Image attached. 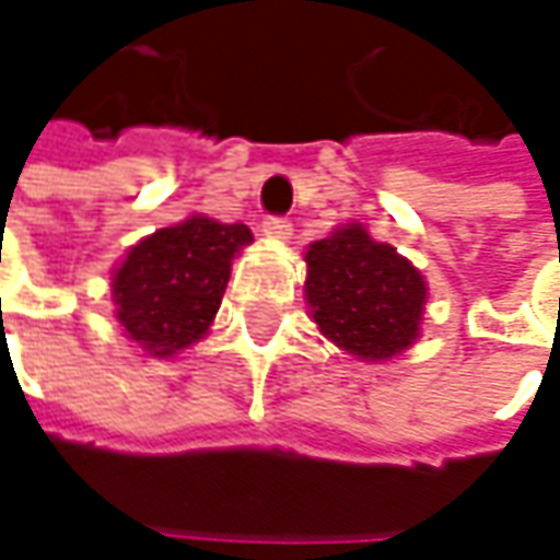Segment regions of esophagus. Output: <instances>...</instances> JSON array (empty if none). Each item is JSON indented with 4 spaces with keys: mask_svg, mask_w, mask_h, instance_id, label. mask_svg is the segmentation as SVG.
<instances>
[{
    "mask_svg": "<svg viewBox=\"0 0 560 560\" xmlns=\"http://www.w3.org/2000/svg\"><path fill=\"white\" fill-rule=\"evenodd\" d=\"M261 233L270 236V240H280V243H287L292 236V224L287 218H265V224H261Z\"/></svg>",
    "mask_w": 560,
    "mask_h": 560,
    "instance_id": "1",
    "label": "esophagus"
}]
</instances>
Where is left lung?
Segmentation results:
<instances>
[{
    "instance_id": "8db88e82",
    "label": "left lung",
    "mask_w": 560,
    "mask_h": 560,
    "mask_svg": "<svg viewBox=\"0 0 560 560\" xmlns=\"http://www.w3.org/2000/svg\"><path fill=\"white\" fill-rule=\"evenodd\" d=\"M305 302L324 339L358 361H393L418 342L430 287L364 224H339L305 252Z\"/></svg>"
}]
</instances>
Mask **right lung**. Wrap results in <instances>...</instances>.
I'll list each match as a JSON object with an SVG mask.
<instances>
[{"label":"right lung","instance_id":"1","mask_svg":"<svg viewBox=\"0 0 560 560\" xmlns=\"http://www.w3.org/2000/svg\"><path fill=\"white\" fill-rule=\"evenodd\" d=\"M248 243L246 224H221L208 214H189L142 236L112 270V302L124 336L152 358H174L205 339L233 258Z\"/></svg>","mask_w":560,"mask_h":560}]
</instances>
